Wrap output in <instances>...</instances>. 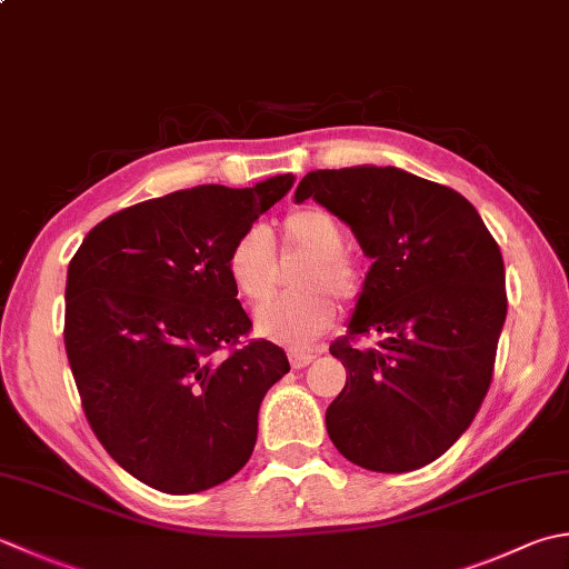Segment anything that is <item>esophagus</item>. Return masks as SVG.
<instances>
[{
  "label": "esophagus",
  "mask_w": 569,
  "mask_h": 569,
  "mask_svg": "<svg viewBox=\"0 0 569 569\" xmlns=\"http://www.w3.org/2000/svg\"><path fill=\"white\" fill-rule=\"evenodd\" d=\"M288 360H291L293 370H303V367H308L310 362L316 360V355H310V352H291V355H288Z\"/></svg>",
  "instance_id": "34e87169"
}]
</instances>
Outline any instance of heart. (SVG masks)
<instances>
[{"instance_id": "b5f03b06", "label": "heart", "mask_w": 569, "mask_h": 569, "mask_svg": "<svg viewBox=\"0 0 569 569\" xmlns=\"http://www.w3.org/2000/svg\"><path fill=\"white\" fill-rule=\"evenodd\" d=\"M283 243L288 249L310 253L300 269L296 288L300 293L276 298L256 316V330L286 348H308L332 320L336 303L330 291L342 303H355L362 293V271L345 253V231L340 221L322 209H298L283 219ZM227 273L237 293L259 306L269 300L276 288V249L266 227L251 224L231 241L227 251Z\"/></svg>"}]
</instances>
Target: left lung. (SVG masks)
<instances>
[{
  "label": "left lung",
  "mask_w": 569,
  "mask_h": 569,
  "mask_svg": "<svg viewBox=\"0 0 569 569\" xmlns=\"http://www.w3.org/2000/svg\"><path fill=\"white\" fill-rule=\"evenodd\" d=\"M316 199L372 266L348 336L330 345L348 382L326 411L345 459L380 473L421 469L471 427L506 322L503 256L469 199L397 167L308 172ZM380 335L372 349L355 339Z\"/></svg>",
  "instance_id": "obj_1"
}]
</instances>
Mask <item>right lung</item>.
<instances>
[{
	"instance_id": "obj_1",
	"label": "right lung",
	"mask_w": 569,
	"mask_h": 569,
	"mask_svg": "<svg viewBox=\"0 0 569 569\" xmlns=\"http://www.w3.org/2000/svg\"><path fill=\"white\" fill-rule=\"evenodd\" d=\"M291 187L278 174L148 199L100 221L69 263L63 342L88 425L162 493L243 469L261 399L291 370L278 345L241 342L251 320L227 273L231 241Z\"/></svg>"
}]
</instances>
